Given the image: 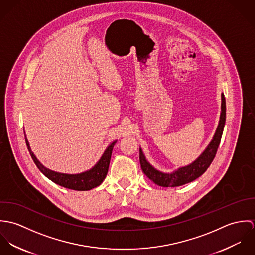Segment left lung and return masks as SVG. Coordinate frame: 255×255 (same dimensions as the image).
I'll return each mask as SVG.
<instances>
[{
    "label": "left lung",
    "instance_id": "obj_1",
    "mask_svg": "<svg viewBox=\"0 0 255 255\" xmlns=\"http://www.w3.org/2000/svg\"><path fill=\"white\" fill-rule=\"evenodd\" d=\"M226 123V99L224 93L221 94V113L218 127L213 135L212 140L204 149V151L190 164L180 167L171 173H164L154 168L146 159L145 155L141 148H139V161L143 173L153 182L164 187L180 186L185 183L193 182L208 169L212 163L217 149H218L221 137L223 134L224 127Z\"/></svg>",
    "mask_w": 255,
    "mask_h": 255
}]
</instances>
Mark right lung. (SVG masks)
Returning <instances> with one entry per match:
<instances>
[{
	"mask_svg": "<svg viewBox=\"0 0 255 255\" xmlns=\"http://www.w3.org/2000/svg\"><path fill=\"white\" fill-rule=\"evenodd\" d=\"M24 135H25V141H26L28 151L37 168L40 170V172L52 182L73 190H90L103 182L108 173L113 148L117 142V140L113 141L106 148V150L102 154L99 161L91 169L79 174H65V173L52 171L46 168L44 165H42L30 148L25 131H24Z\"/></svg>",
	"mask_w": 255,
	"mask_h": 255,
	"instance_id": "add662e5",
	"label": "right lung"
}]
</instances>
